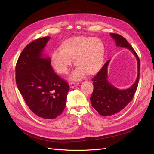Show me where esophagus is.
<instances>
[{
  "instance_id": "1",
  "label": "esophagus",
  "mask_w": 154,
  "mask_h": 154,
  "mask_svg": "<svg viewBox=\"0 0 154 154\" xmlns=\"http://www.w3.org/2000/svg\"><path fill=\"white\" fill-rule=\"evenodd\" d=\"M78 85H79V83H74V82H71L69 83V87L70 88H74L75 87H77Z\"/></svg>"
}]
</instances>
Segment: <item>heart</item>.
Instances as JSON below:
<instances>
[{
  "instance_id": "b5f03b06",
  "label": "heart",
  "mask_w": 154,
  "mask_h": 154,
  "mask_svg": "<svg viewBox=\"0 0 154 154\" xmlns=\"http://www.w3.org/2000/svg\"><path fill=\"white\" fill-rule=\"evenodd\" d=\"M105 54L103 41L98 38L89 36L71 37L62 42L60 51L51 55V64L57 73L67 74L75 60V64L79 67L71 76L73 79H79L85 73L93 75L102 67Z\"/></svg>"
}]
</instances>
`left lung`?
Instances as JSON below:
<instances>
[{
    "label": "left lung",
    "instance_id": "8db88e82",
    "mask_svg": "<svg viewBox=\"0 0 154 154\" xmlns=\"http://www.w3.org/2000/svg\"><path fill=\"white\" fill-rule=\"evenodd\" d=\"M110 35L116 40L117 46L127 48L135 55L138 61V76L136 82L128 89L119 90L107 80V67L110 60L104 63L92 79L94 89L90 99L93 107L103 116H111L120 112L131 102L138 88L140 71L139 57L130 44L119 34H110Z\"/></svg>",
    "mask_w": 154,
    "mask_h": 154
}]
</instances>
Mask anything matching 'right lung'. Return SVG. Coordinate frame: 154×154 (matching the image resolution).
Masks as SVG:
<instances>
[{
    "mask_svg": "<svg viewBox=\"0 0 154 154\" xmlns=\"http://www.w3.org/2000/svg\"><path fill=\"white\" fill-rule=\"evenodd\" d=\"M50 37L38 38L21 52L16 65V83L32 112L45 119H54L65 107L69 84L55 73L49 57H42Z\"/></svg>",
    "mask_w": 154,
    "mask_h": 154,
    "instance_id": "1",
    "label": "right lung"
}]
</instances>
